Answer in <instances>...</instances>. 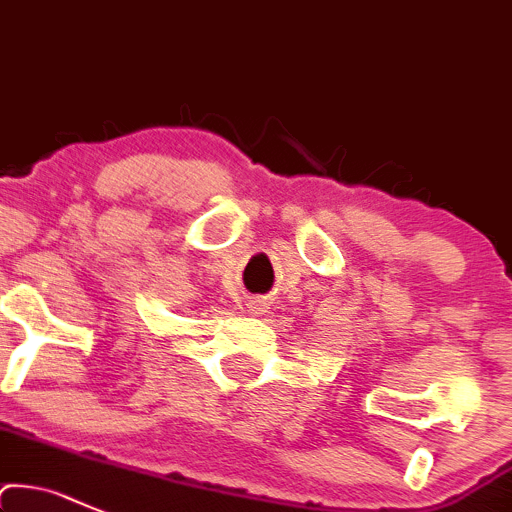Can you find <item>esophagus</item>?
<instances>
[{
	"instance_id": "obj_1",
	"label": "esophagus",
	"mask_w": 512,
	"mask_h": 512,
	"mask_svg": "<svg viewBox=\"0 0 512 512\" xmlns=\"http://www.w3.org/2000/svg\"><path fill=\"white\" fill-rule=\"evenodd\" d=\"M249 315H266V310H268V302L266 300H261V298H254V300H249Z\"/></svg>"
}]
</instances>
